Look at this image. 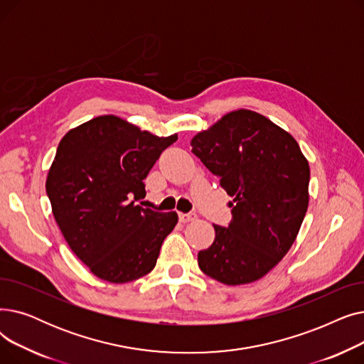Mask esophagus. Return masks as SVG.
Wrapping results in <instances>:
<instances>
[{"label":"esophagus","instance_id":"1","mask_svg":"<svg viewBox=\"0 0 364 364\" xmlns=\"http://www.w3.org/2000/svg\"><path fill=\"white\" fill-rule=\"evenodd\" d=\"M178 218L181 223H188V221H193L196 218L195 214H184V213H180L178 214Z\"/></svg>","mask_w":364,"mask_h":364}]
</instances>
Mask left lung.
Instances as JSON below:
<instances>
[{"label": "left lung", "instance_id": "obj_1", "mask_svg": "<svg viewBox=\"0 0 364 364\" xmlns=\"http://www.w3.org/2000/svg\"><path fill=\"white\" fill-rule=\"evenodd\" d=\"M233 200L228 227L198 254L200 270L224 284L264 277L294 245L309 208L310 165L296 140L264 114L225 113L190 141Z\"/></svg>", "mask_w": 364, "mask_h": 364}]
</instances>
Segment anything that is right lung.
<instances>
[{
  "mask_svg": "<svg viewBox=\"0 0 364 364\" xmlns=\"http://www.w3.org/2000/svg\"><path fill=\"white\" fill-rule=\"evenodd\" d=\"M177 139L102 114L60 140L46 190L65 240L94 276L127 283L155 269L178 215L141 208L130 198L146 196L143 180Z\"/></svg>",
  "mask_w": 364,
  "mask_h": 364,
  "instance_id": "add662e5",
  "label": "right lung"
}]
</instances>
